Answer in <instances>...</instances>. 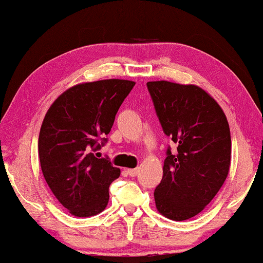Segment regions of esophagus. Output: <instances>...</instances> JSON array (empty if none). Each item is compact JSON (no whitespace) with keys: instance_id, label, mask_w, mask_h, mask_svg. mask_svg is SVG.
<instances>
[{"instance_id":"1","label":"esophagus","mask_w":263,"mask_h":263,"mask_svg":"<svg viewBox=\"0 0 263 263\" xmlns=\"http://www.w3.org/2000/svg\"><path fill=\"white\" fill-rule=\"evenodd\" d=\"M126 172H127V174L131 176V177H135V176L138 175V168H127Z\"/></svg>"}]
</instances>
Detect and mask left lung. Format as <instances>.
<instances>
[{
    "label": "left lung",
    "mask_w": 263,
    "mask_h": 263,
    "mask_svg": "<svg viewBox=\"0 0 263 263\" xmlns=\"http://www.w3.org/2000/svg\"><path fill=\"white\" fill-rule=\"evenodd\" d=\"M156 114L177 145L167 149L160 184L155 188L156 210L184 221L204 210L217 194L231 166V132L223 110L197 85L147 82Z\"/></svg>",
    "instance_id": "8db88e82"
}]
</instances>
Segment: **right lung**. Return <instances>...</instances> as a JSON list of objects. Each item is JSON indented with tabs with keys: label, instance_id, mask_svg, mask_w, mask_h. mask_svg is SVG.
<instances>
[{
	"label": "right lung",
	"instance_id": "right-lung-1",
	"mask_svg": "<svg viewBox=\"0 0 263 263\" xmlns=\"http://www.w3.org/2000/svg\"><path fill=\"white\" fill-rule=\"evenodd\" d=\"M135 84L120 79L82 82L63 92L46 112L40 165L49 189L72 216L91 217L107 208L109 185L120 168L93 152L101 148L98 139L110 132Z\"/></svg>",
	"mask_w": 263,
	"mask_h": 263
}]
</instances>
